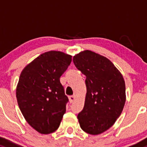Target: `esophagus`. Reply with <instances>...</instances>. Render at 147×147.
<instances>
[{
	"mask_svg": "<svg viewBox=\"0 0 147 147\" xmlns=\"http://www.w3.org/2000/svg\"><path fill=\"white\" fill-rule=\"evenodd\" d=\"M75 98H76V97H75V95H71V96H69V102H70L71 103H72V102H73L74 100H75Z\"/></svg>",
	"mask_w": 147,
	"mask_h": 147,
	"instance_id": "obj_1",
	"label": "esophagus"
}]
</instances>
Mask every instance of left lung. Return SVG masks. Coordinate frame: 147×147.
<instances>
[{
    "label": "left lung",
    "instance_id": "8db88e82",
    "mask_svg": "<svg viewBox=\"0 0 147 147\" xmlns=\"http://www.w3.org/2000/svg\"><path fill=\"white\" fill-rule=\"evenodd\" d=\"M73 62L86 77L85 105L78 115L80 126L89 134H100L114 124L123 109V75L108 58L90 50L75 55Z\"/></svg>",
    "mask_w": 147,
    "mask_h": 147
}]
</instances>
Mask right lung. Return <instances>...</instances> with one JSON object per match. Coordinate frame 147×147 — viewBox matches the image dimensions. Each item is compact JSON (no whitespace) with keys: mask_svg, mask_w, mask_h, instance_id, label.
<instances>
[{"mask_svg":"<svg viewBox=\"0 0 147 147\" xmlns=\"http://www.w3.org/2000/svg\"><path fill=\"white\" fill-rule=\"evenodd\" d=\"M71 62V55L49 51L27 65L20 75L18 106L27 123L42 134L55 132L66 111L68 98L59 78Z\"/></svg>","mask_w":147,"mask_h":147,"instance_id":"right-lung-1","label":"right lung"}]
</instances>
